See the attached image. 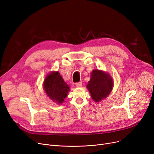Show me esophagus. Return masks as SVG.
Instances as JSON below:
<instances>
[{
	"label": "esophagus",
	"instance_id": "1",
	"mask_svg": "<svg viewBox=\"0 0 154 154\" xmlns=\"http://www.w3.org/2000/svg\"><path fill=\"white\" fill-rule=\"evenodd\" d=\"M75 85H76V87H77V88H81V87H82V82H77L75 84Z\"/></svg>",
	"mask_w": 154,
	"mask_h": 154
}]
</instances>
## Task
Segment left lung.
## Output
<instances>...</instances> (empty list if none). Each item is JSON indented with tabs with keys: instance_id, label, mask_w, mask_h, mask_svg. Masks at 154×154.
<instances>
[{
	"instance_id": "8db88e82",
	"label": "left lung",
	"mask_w": 154,
	"mask_h": 154,
	"mask_svg": "<svg viewBox=\"0 0 154 154\" xmlns=\"http://www.w3.org/2000/svg\"><path fill=\"white\" fill-rule=\"evenodd\" d=\"M112 87V79L109 74L101 70H94L87 88L94 101L99 102L109 95Z\"/></svg>"
}]
</instances>
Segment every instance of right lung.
Wrapping results in <instances>:
<instances>
[{
    "label": "right lung",
    "instance_id": "right-lung-1",
    "mask_svg": "<svg viewBox=\"0 0 154 154\" xmlns=\"http://www.w3.org/2000/svg\"><path fill=\"white\" fill-rule=\"evenodd\" d=\"M43 87L48 96L53 101L62 104L67 96L69 87L66 84L58 72H53L46 77Z\"/></svg>",
    "mask_w": 154,
    "mask_h": 154
}]
</instances>
